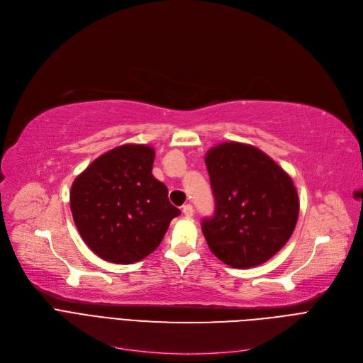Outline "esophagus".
Here are the masks:
<instances>
[{"label":"esophagus","mask_w":363,"mask_h":363,"mask_svg":"<svg viewBox=\"0 0 363 363\" xmlns=\"http://www.w3.org/2000/svg\"><path fill=\"white\" fill-rule=\"evenodd\" d=\"M183 214H184L187 218L194 217V214H195V209H194V206H191L190 203H186V205L183 206Z\"/></svg>","instance_id":"34e87169"}]
</instances>
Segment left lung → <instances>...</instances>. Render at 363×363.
<instances>
[{
    "instance_id": "8db88e82",
    "label": "left lung",
    "mask_w": 363,
    "mask_h": 363,
    "mask_svg": "<svg viewBox=\"0 0 363 363\" xmlns=\"http://www.w3.org/2000/svg\"><path fill=\"white\" fill-rule=\"evenodd\" d=\"M216 214L202 221L211 252L233 268L267 262L290 239L299 218L291 177L261 149L224 142L205 154Z\"/></svg>"
}]
</instances>
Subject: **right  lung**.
I'll use <instances>...</instances> for the list:
<instances>
[{"instance_id": "1", "label": "right lung", "mask_w": 363, "mask_h": 363, "mask_svg": "<svg viewBox=\"0 0 363 363\" xmlns=\"http://www.w3.org/2000/svg\"><path fill=\"white\" fill-rule=\"evenodd\" d=\"M155 149L125 143L102 154L72 184L70 209L83 242L104 261L133 264L161 243L180 209L152 174Z\"/></svg>"}]
</instances>
